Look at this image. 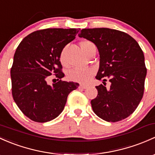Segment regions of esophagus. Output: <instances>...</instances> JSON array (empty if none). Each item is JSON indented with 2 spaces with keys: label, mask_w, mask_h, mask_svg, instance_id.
<instances>
[{
  "label": "esophagus",
  "mask_w": 155,
  "mask_h": 155,
  "mask_svg": "<svg viewBox=\"0 0 155 155\" xmlns=\"http://www.w3.org/2000/svg\"><path fill=\"white\" fill-rule=\"evenodd\" d=\"M87 85H85V84H79V88H82V89H85V88H87Z\"/></svg>",
  "instance_id": "34e87169"
}]
</instances>
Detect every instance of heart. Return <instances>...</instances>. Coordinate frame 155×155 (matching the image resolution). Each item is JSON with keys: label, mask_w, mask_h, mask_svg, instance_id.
<instances>
[{"label": "heart", "mask_w": 155, "mask_h": 155, "mask_svg": "<svg viewBox=\"0 0 155 155\" xmlns=\"http://www.w3.org/2000/svg\"><path fill=\"white\" fill-rule=\"evenodd\" d=\"M94 44L89 41H83L80 43L81 48L82 49L83 52H85L86 50H88L91 47L94 46ZM60 61L61 64L65 65L66 61H65L64 57V50L61 51L60 54ZM95 69L92 67H87V68H76L74 69L71 70L68 73V78L71 81L73 82H76L79 83H86L93 77V76L95 73Z\"/></svg>", "instance_id": "heart-1"}]
</instances>
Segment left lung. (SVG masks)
Returning <instances> with one entry per match:
<instances>
[{"label":"left lung","instance_id":"8db88e82","mask_svg":"<svg viewBox=\"0 0 155 155\" xmlns=\"http://www.w3.org/2000/svg\"><path fill=\"white\" fill-rule=\"evenodd\" d=\"M95 44L99 53L96 79L97 97L91 101L94 113L107 122L120 121L131 114L143 98L147 69L140 47L131 35L109 28L82 29L79 34ZM108 78L110 87L106 89Z\"/></svg>","mask_w":155,"mask_h":155}]
</instances>
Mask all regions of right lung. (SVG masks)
Segmentation results:
<instances>
[{"instance_id":"obj_1","label":"right lung","mask_w":155,"mask_h":155,"mask_svg":"<svg viewBox=\"0 0 155 155\" xmlns=\"http://www.w3.org/2000/svg\"><path fill=\"white\" fill-rule=\"evenodd\" d=\"M79 29L48 28L35 31L19 44L11 68L12 94L22 113L32 121L46 123L62 112L68 95L79 85L61 80L60 54L76 38ZM55 74L59 81L50 86ZM54 79H53V82Z\"/></svg>"}]
</instances>
